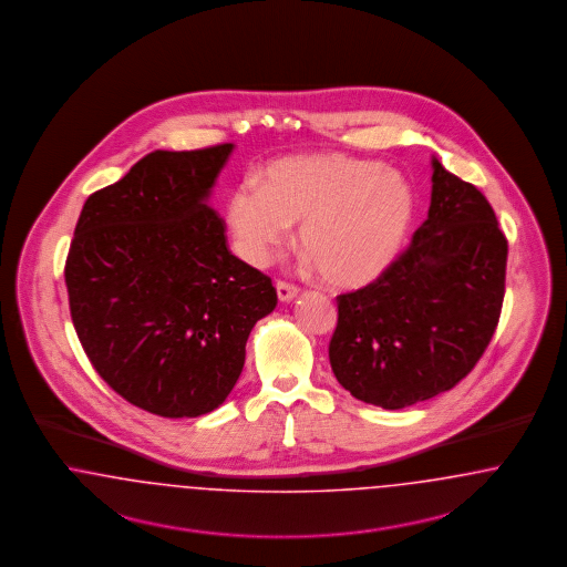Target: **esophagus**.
<instances>
[{"instance_id":"esophagus-1","label":"esophagus","mask_w":567,"mask_h":567,"mask_svg":"<svg viewBox=\"0 0 567 567\" xmlns=\"http://www.w3.org/2000/svg\"><path fill=\"white\" fill-rule=\"evenodd\" d=\"M277 296H279V300L281 302H290V300H295L296 295H298V288L292 286V284H288V281H277Z\"/></svg>"}]
</instances>
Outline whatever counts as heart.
Here are the masks:
<instances>
[{
    "mask_svg": "<svg viewBox=\"0 0 567 567\" xmlns=\"http://www.w3.org/2000/svg\"><path fill=\"white\" fill-rule=\"evenodd\" d=\"M415 214L409 179L374 161L343 154L292 156L244 179L226 200L239 254L265 267L300 221V246L321 279L341 290L372 284L402 246Z\"/></svg>",
    "mask_w": 567,
    "mask_h": 567,
    "instance_id": "obj_1",
    "label": "heart"
}]
</instances>
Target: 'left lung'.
<instances>
[{
  "label": "left lung",
  "mask_w": 567,
  "mask_h": 567,
  "mask_svg": "<svg viewBox=\"0 0 567 567\" xmlns=\"http://www.w3.org/2000/svg\"><path fill=\"white\" fill-rule=\"evenodd\" d=\"M432 169L411 246L367 288L337 296L332 372L353 398L390 411L455 388L502 313L508 241L492 205L439 158Z\"/></svg>",
  "instance_id": "8db88e82"
}]
</instances>
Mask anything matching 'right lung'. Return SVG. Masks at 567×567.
I'll use <instances>...</instances> for the list:
<instances>
[{"mask_svg":"<svg viewBox=\"0 0 567 567\" xmlns=\"http://www.w3.org/2000/svg\"><path fill=\"white\" fill-rule=\"evenodd\" d=\"M230 152H150L75 224L65 284L78 339L116 394L161 417L218 409L277 305L271 277L228 251L207 205Z\"/></svg>","mask_w":567,"mask_h":567,"instance_id":"right-lung-1","label":"right lung"}]
</instances>
